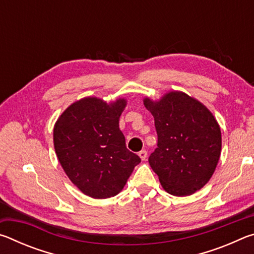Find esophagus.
<instances>
[{
    "label": "esophagus",
    "mask_w": 254,
    "mask_h": 254,
    "mask_svg": "<svg viewBox=\"0 0 254 254\" xmlns=\"http://www.w3.org/2000/svg\"><path fill=\"white\" fill-rule=\"evenodd\" d=\"M139 157L141 158V160L142 161H144V160H147V157H148V152L145 151V150H142V151H140L139 152Z\"/></svg>",
    "instance_id": "1"
}]
</instances>
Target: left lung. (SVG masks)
I'll list each match as a JSON object with an SVG mask.
<instances>
[{
    "label": "left lung",
    "instance_id": "8db88e82",
    "mask_svg": "<svg viewBox=\"0 0 254 254\" xmlns=\"http://www.w3.org/2000/svg\"><path fill=\"white\" fill-rule=\"evenodd\" d=\"M154 118L158 148L149 157L162 188L170 195L189 196L212 178L221 157V127L198 100L179 91L160 100L143 98Z\"/></svg>",
    "mask_w": 254,
    "mask_h": 254
}]
</instances>
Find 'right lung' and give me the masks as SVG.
Instances as JSON below:
<instances>
[{"label": "right lung", "mask_w": 254, "mask_h": 254, "mask_svg": "<svg viewBox=\"0 0 254 254\" xmlns=\"http://www.w3.org/2000/svg\"><path fill=\"white\" fill-rule=\"evenodd\" d=\"M126 98L107 103L80 98L63 112L54 127V147L68 178L92 198L118 195L141 159L126 147L119 127Z\"/></svg>", "instance_id": "1"}]
</instances>
